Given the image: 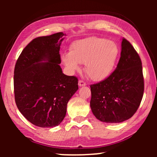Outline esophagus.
Masks as SVG:
<instances>
[{
  "label": "esophagus",
  "instance_id": "34e87169",
  "mask_svg": "<svg viewBox=\"0 0 157 157\" xmlns=\"http://www.w3.org/2000/svg\"><path fill=\"white\" fill-rule=\"evenodd\" d=\"M78 85H79V86H86V83L85 82H84L83 80H79Z\"/></svg>",
  "mask_w": 157,
  "mask_h": 157
}]
</instances>
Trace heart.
Masks as SVG:
<instances>
[{
	"mask_svg": "<svg viewBox=\"0 0 157 157\" xmlns=\"http://www.w3.org/2000/svg\"><path fill=\"white\" fill-rule=\"evenodd\" d=\"M118 55V46L114 42L91 36L74 42L70 52L63 53L62 59L71 72L79 70V63H84L85 73L89 78L101 81L110 75Z\"/></svg>",
	"mask_w": 157,
	"mask_h": 157,
	"instance_id": "heart-1",
	"label": "heart"
}]
</instances>
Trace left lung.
<instances>
[{"label": "left lung", "mask_w": 157, "mask_h": 157, "mask_svg": "<svg viewBox=\"0 0 157 157\" xmlns=\"http://www.w3.org/2000/svg\"><path fill=\"white\" fill-rule=\"evenodd\" d=\"M90 87V106L99 121L121 123L136 112L144 92L142 62L126 39L122 40L121 57L116 68L104 80Z\"/></svg>", "instance_id": "1"}]
</instances>
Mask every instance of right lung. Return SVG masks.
Instances as JSON below:
<instances>
[{
  "label": "right lung",
  "instance_id": "obj_1",
  "mask_svg": "<svg viewBox=\"0 0 157 157\" xmlns=\"http://www.w3.org/2000/svg\"><path fill=\"white\" fill-rule=\"evenodd\" d=\"M65 35L57 33L34 39L16 63V105L23 116L36 126L59 125L66 116L69 100L78 89V78L64 75L59 66L60 45Z\"/></svg>",
  "mask_w": 157,
  "mask_h": 157
}]
</instances>
